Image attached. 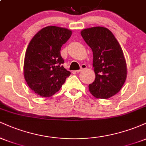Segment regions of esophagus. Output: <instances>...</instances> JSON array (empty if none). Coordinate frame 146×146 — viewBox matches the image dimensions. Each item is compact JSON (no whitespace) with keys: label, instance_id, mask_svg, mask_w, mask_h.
<instances>
[{"label":"esophagus","instance_id":"esophagus-1","mask_svg":"<svg viewBox=\"0 0 146 146\" xmlns=\"http://www.w3.org/2000/svg\"><path fill=\"white\" fill-rule=\"evenodd\" d=\"M86 68V65L84 64H83L81 65V68H80V70H77V71H75V72H76V73H80V72L83 71V70L85 69Z\"/></svg>","mask_w":146,"mask_h":146}]
</instances>
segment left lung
Returning <instances> with one entry per match:
<instances>
[{"label":"left lung","instance_id":"obj_1","mask_svg":"<svg viewBox=\"0 0 146 146\" xmlns=\"http://www.w3.org/2000/svg\"><path fill=\"white\" fill-rule=\"evenodd\" d=\"M81 35L93 54L95 79L88 86L89 91L97 98H110L121 90L126 79V62L123 51L107 28L85 29Z\"/></svg>","mask_w":146,"mask_h":146}]
</instances>
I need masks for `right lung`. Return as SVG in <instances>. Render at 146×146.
<instances>
[{"label":"right lung","instance_id":"right-lung-1","mask_svg":"<svg viewBox=\"0 0 146 146\" xmlns=\"http://www.w3.org/2000/svg\"><path fill=\"white\" fill-rule=\"evenodd\" d=\"M72 34L71 30L56 26L43 28L33 36L27 48L24 76L35 93L44 98L53 95L71 75L63 66L62 46Z\"/></svg>","mask_w":146,"mask_h":146}]
</instances>
